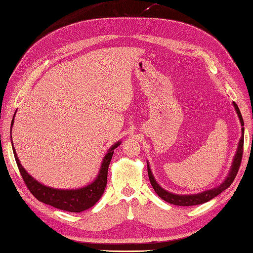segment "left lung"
I'll return each mask as SVG.
<instances>
[{"label": "left lung", "mask_w": 253, "mask_h": 253, "mask_svg": "<svg viewBox=\"0 0 253 253\" xmlns=\"http://www.w3.org/2000/svg\"><path fill=\"white\" fill-rule=\"evenodd\" d=\"M235 110L238 115V118L240 120V125H241V137L238 142V147H237L236 154L233 159V163H231L230 170L228 172V176L225 178V180L221 182L219 185L215 188H212L210 190H206V191L200 192V193H195V194H176L172 192H169L167 190H165L162 188L161 185L157 183V181L154 178L151 167H149V164L147 162V171H148V177H149V181H151V184L153 189L155 190V192L158 194L159 198H162L164 201L166 202L173 204V205H179V206H192V205H199V204H203L205 202H209L210 200L214 199L215 197H217L218 194H220L223 191H225L226 189L229 188V185L233 183L234 179L236 178V174L238 172L240 164H241V157H242V152H244V135H245V127H244V119H242V116L240 113V110L238 106L236 105V102H233Z\"/></svg>", "instance_id": "obj_1"}]
</instances>
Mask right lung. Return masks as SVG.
<instances>
[{"label": "right lung", "mask_w": 253, "mask_h": 253, "mask_svg": "<svg viewBox=\"0 0 253 253\" xmlns=\"http://www.w3.org/2000/svg\"><path fill=\"white\" fill-rule=\"evenodd\" d=\"M15 115H16V112H15ZM14 117L11 123V142L14 157L18 166L19 172L22 174L26 185H27V188L29 189V191L33 193L34 197L38 201H40V202L49 204L55 209L66 211V212L71 213H81L83 212V211L90 209L91 206H94L98 201L100 200L102 194L105 192L107 185L108 167H109V164L111 162L113 151H115V148L120 145L121 141L115 143L109 149H108L105 157L102 158L99 172H98L96 179L91 183L79 189L51 188L48 187V185H44L37 181L34 177L30 176V174L26 171V169L22 166V164H20L12 141V127L14 125Z\"/></svg>", "instance_id": "1"}]
</instances>
